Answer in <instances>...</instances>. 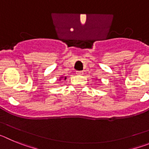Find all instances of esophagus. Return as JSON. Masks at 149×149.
Listing matches in <instances>:
<instances>
[{
	"instance_id": "esophagus-1",
	"label": "esophagus",
	"mask_w": 149,
	"mask_h": 149,
	"mask_svg": "<svg viewBox=\"0 0 149 149\" xmlns=\"http://www.w3.org/2000/svg\"><path fill=\"white\" fill-rule=\"evenodd\" d=\"M76 74H77V75H83V74H84V72H80V71H78V72H76Z\"/></svg>"
}]
</instances>
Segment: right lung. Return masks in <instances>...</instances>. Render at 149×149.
Listing matches in <instances>:
<instances>
[{"label": "right lung", "instance_id": "1", "mask_svg": "<svg viewBox=\"0 0 149 149\" xmlns=\"http://www.w3.org/2000/svg\"><path fill=\"white\" fill-rule=\"evenodd\" d=\"M62 79H63V80H64V81H65V80H66V77H64V76H61V77H60V78L58 79V81H61Z\"/></svg>", "mask_w": 149, "mask_h": 149}]
</instances>
